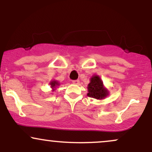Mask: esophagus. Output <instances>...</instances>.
<instances>
[{
    "mask_svg": "<svg viewBox=\"0 0 152 152\" xmlns=\"http://www.w3.org/2000/svg\"><path fill=\"white\" fill-rule=\"evenodd\" d=\"M72 82L73 83H74V84H78V83H80V81L79 80H74Z\"/></svg>",
    "mask_w": 152,
    "mask_h": 152,
    "instance_id": "34e87169",
    "label": "esophagus"
}]
</instances>
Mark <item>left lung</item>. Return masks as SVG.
Wrapping results in <instances>:
<instances>
[{
  "instance_id": "8db88e82",
  "label": "left lung",
  "mask_w": 152,
  "mask_h": 152,
  "mask_svg": "<svg viewBox=\"0 0 152 152\" xmlns=\"http://www.w3.org/2000/svg\"><path fill=\"white\" fill-rule=\"evenodd\" d=\"M88 91L87 96L88 97L96 99H104L109 95V91L104 86L103 81L97 75H94L91 78L88 85Z\"/></svg>"
}]
</instances>
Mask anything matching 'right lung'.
Returning a JSON list of instances; mask_svg holds the SVG:
<instances>
[{
	"instance_id": "add662e5",
	"label": "right lung",
	"mask_w": 152,
	"mask_h": 152,
	"mask_svg": "<svg viewBox=\"0 0 152 152\" xmlns=\"http://www.w3.org/2000/svg\"><path fill=\"white\" fill-rule=\"evenodd\" d=\"M50 85L52 89H53V91H54L56 90V87L59 86V83L57 81H56V80H53V81L50 82Z\"/></svg>"
}]
</instances>
